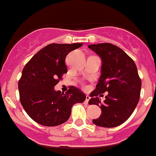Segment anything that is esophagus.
I'll use <instances>...</instances> for the list:
<instances>
[{"label": "esophagus", "mask_w": 156, "mask_h": 156, "mask_svg": "<svg viewBox=\"0 0 156 156\" xmlns=\"http://www.w3.org/2000/svg\"><path fill=\"white\" fill-rule=\"evenodd\" d=\"M90 98V96H89V95H87V96H86V100H85V102H86V104H88V101H89Z\"/></svg>", "instance_id": "esophagus-1"}]
</instances>
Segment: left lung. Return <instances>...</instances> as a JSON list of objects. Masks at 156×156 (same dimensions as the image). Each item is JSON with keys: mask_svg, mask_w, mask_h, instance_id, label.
<instances>
[{"mask_svg": "<svg viewBox=\"0 0 156 156\" xmlns=\"http://www.w3.org/2000/svg\"><path fill=\"white\" fill-rule=\"evenodd\" d=\"M88 48L102 60L101 75L88 102L101 110V115L93 122L102 127L119 126L132 115L140 99L141 80L137 66L121 48L109 43L90 44ZM105 92L108 94L104 102L101 103L97 96Z\"/></svg>", "mask_w": 156, "mask_h": 156, "instance_id": "8db88e82", "label": "left lung"}]
</instances>
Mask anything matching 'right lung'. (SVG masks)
<instances>
[{
	"label": "right lung",
	"mask_w": 156,
	"mask_h": 156,
	"mask_svg": "<svg viewBox=\"0 0 156 156\" xmlns=\"http://www.w3.org/2000/svg\"><path fill=\"white\" fill-rule=\"evenodd\" d=\"M82 45L50 44L23 68L19 80V98L25 111L37 123L46 126L62 124L69 119L73 105L86 99V95L76 87L70 86L66 94L54 89L67 73V55Z\"/></svg>",
	"instance_id": "add662e5"
}]
</instances>
